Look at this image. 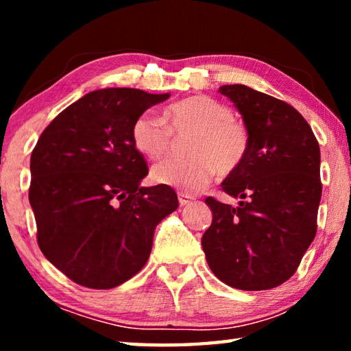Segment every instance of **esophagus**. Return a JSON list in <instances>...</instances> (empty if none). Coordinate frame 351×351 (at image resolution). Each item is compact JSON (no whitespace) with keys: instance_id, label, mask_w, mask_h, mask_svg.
<instances>
[{"instance_id":"34e87169","label":"esophagus","mask_w":351,"mask_h":351,"mask_svg":"<svg viewBox=\"0 0 351 351\" xmlns=\"http://www.w3.org/2000/svg\"><path fill=\"white\" fill-rule=\"evenodd\" d=\"M178 199H180L181 206H187L193 201V197H190L187 193H178Z\"/></svg>"}]
</instances>
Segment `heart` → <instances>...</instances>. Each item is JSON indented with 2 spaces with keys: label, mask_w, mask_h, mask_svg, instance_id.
Instances as JSON below:
<instances>
[{
  "label": "heart",
  "mask_w": 351,
  "mask_h": 351,
  "mask_svg": "<svg viewBox=\"0 0 351 351\" xmlns=\"http://www.w3.org/2000/svg\"><path fill=\"white\" fill-rule=\"evenodd\" d=\"M171 134L189 136L187 159H167L152 169V180L161 186L197 193L213 176L230 175L241 167L251 148L247 127L232 116L228 105L209 96H192L170 105L164 121L147 111L136 117L132 141L148 159L170 152Z\"/></svg>",
  "instance_id": "1"
}]
</instances>
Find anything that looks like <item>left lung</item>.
Listing matches in <instances>:
<instances>
[{"mask_svg":"<svg viewBox=\"0 0 351 351\" xmlns=\"http://www.w3.org/2000/svg\"><path fill=\"white\" fill-rule=\"evenodd\" d=\"M219 93L240 111L251 136L241 167L221 189L239 207L212 197L201 245L219 280L243 291L276 288L294 274L316 237L322 197L319 142L294 106L245 85Z\"/></svg>","mask_w":351,"mask_h":351,"instance_id":"left-lung-1","label":"left lung"}]
</instances>
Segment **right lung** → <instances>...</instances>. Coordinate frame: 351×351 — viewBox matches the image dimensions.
Masks as SVG:
<instances>
[{
	"label": "right lung",
	"mask_w": 351,
	"mask_h": 351,
	"mask_svg": "<svg viewBox=\"0 0 351 351\" xmlns=\"http://www.w3.org/2000/svg\"><path fill=\"white\" fill-rule=\"evenodd\" d=\"M169 97L134 88L88 93L34 148L29 201L38 246L82 287L110 289L138 274L156 226L178 209L171 187H141L148 167L132 141L136 117Z\"/></svg>",
	"instance_id": "1"
}]
</instances>
